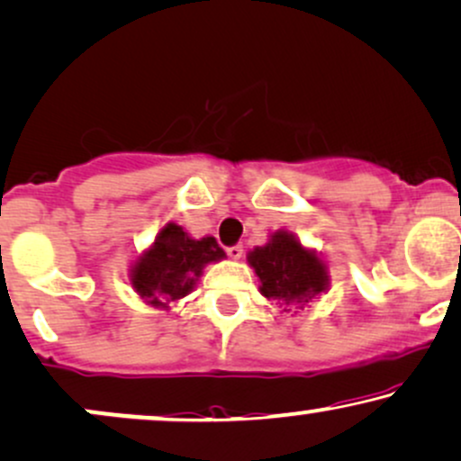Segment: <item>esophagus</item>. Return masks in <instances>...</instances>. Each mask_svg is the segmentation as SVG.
<instances>
[{
	"mask_svg": "<svg viewBox=\"0 0 461 461\" xmlns=\"http://www.w3.org/2000/svg\"><path fill=\"white\" fill-rule=\"evenodd\" d=\"M226 252H229L230 258H235V261H240L241 254H243V246H241V243H235V246L226 248Z\"/></svg>",
	"mask_w": 461,
	"mask_h": 461,
	"instance_id": "34e87169",
	"label": "esophagus"
}]
</instances>
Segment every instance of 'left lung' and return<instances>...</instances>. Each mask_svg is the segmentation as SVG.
Wrapping results in <instances>:
<instances>
[{
    "mask_svg": "<svg viewBox=\"0 0 461 461\" xmlns=\"http://www.w3.org/2000/svg\"><path fill=\"white\" fill-rule=\"evenodd\" d=\"M248 263L261 280V294L267 300L304 306L308 300L326 291V265L319 261L315 252L304 250L291 232H274L267 246L254 248Z\"/></svg>",
    "mask_w": 461,
    "mask_h": 461,
    "instance_id": "1",
    "label": "left lung"
}]
</instances>
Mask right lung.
Returning a JSON list of instances; mask_svg holds the SVG:
<instances>
[{
	"mask_svg": "<svg viewBox=\"0 0 461 461\" xmlns=\"http://www.w3.org/2000/svg\"><path fill=\"white\" fill-rule=\"evenodd\" d=\"M224 257L213 237L192 240L181 226L167 224L157 235L155 246L140 257L131 285L149 304L166 306L194 289L204 265Z\"/></svg>",
	"mask_w": 461,
	"mask_h": 461,
	"instance_id": "add662e5",
	"label": "right lung"
}]
</instances>
